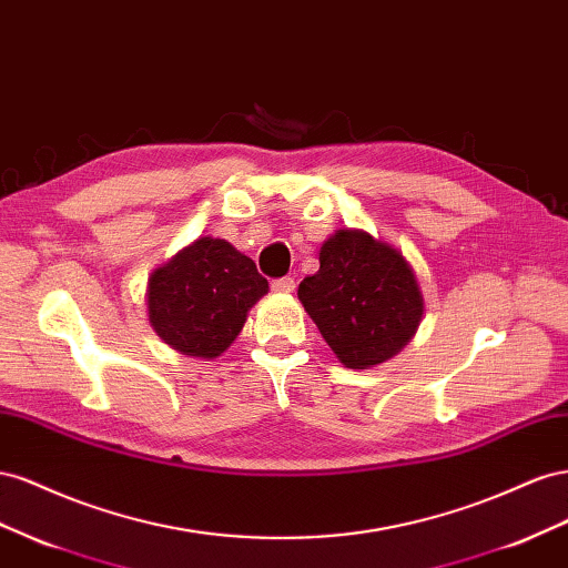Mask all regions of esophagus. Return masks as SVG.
Segmentation results:
<instances>
[{
    "label": "esophagus",
    "instance_id": "obj_1",
    "mask_svg": "<svg viewBox=\"0 0 568 568\" xmlns=\"http://www.w3.org/2000/svg\"><path fill=\"white\" fill-rule=\"evenodd\" d=\"M271 290H273V293H293V290H295V278H290V275H283V278H275V281H271Z\"/></svg>",
    "mask_w": 568,
    "mask_h": 568
}]
</instances>
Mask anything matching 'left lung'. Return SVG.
<instances>
[{
	"label": "left lung",
	"mask_w": 568,
	"mask_h": 568,
	"mask_svg": "<svg viewBox=\"0 0 568 568\" xmlns=\"http://www.w3.org/2000/svg\"><path fill=\"white\" fill-rule=\"evenodd\" d=\"M318 262L297 297L339 362L368 368L409 343L424 297L397 250L362 231H337L321 247Z\"/></svg>",
	"instance_id": "obj_1"
}]
</instances>
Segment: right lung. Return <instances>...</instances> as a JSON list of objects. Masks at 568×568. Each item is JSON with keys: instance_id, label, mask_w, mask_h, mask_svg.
<instances>
[{"instance_id": "1", "label": "right lung", "mask_w": 568, "mask_h": 568, "mask_svg": "<svg viewBox=\"0 0 568 568\" xmlns=\"http://www.w3.org/2000/svg\"><path fill=\"white\" fill-rule=\"evenodd\" d=\"M266 290L250 256L225 240L202 237L152 273L150 323L173 349L214 359L237 337L247 310Z\"/></svg>"}]
</instances>
